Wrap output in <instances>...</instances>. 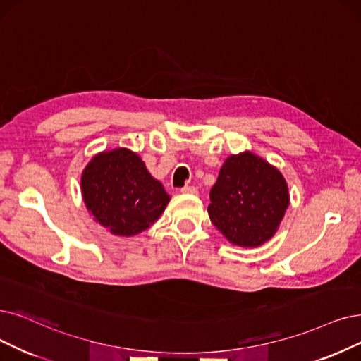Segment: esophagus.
<instances>
[{
    "label": "esophagus",
    "mask_w": 361,
    "mask_h": 361,
    "mask_svg": "<svg viewBox=\"0 0 361 361\" xmlns=\"http://www.w3.org/2000/svg\"><path fill=\"white\" fill-rule=\"evenodd\" d=\"M180 192H183V194H197L198 191H197V188L195 186H190V185H185L183 188H180Z\"/></svg>",
    "instance_id": "obj_1"
}]
</instances>
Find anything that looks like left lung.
Listing matches in <instances>:
<instances>
[{
	"instance_id": "left-lung-1",
	"label": "left lung",
	"mask_w": 361,
	"mask_h": 361,
	"mask_svg": "<svg viewBox=\"0 0 361 361\" xmlns=\"http://www.w3.org/2000/svg\"><path fill=\"white\" fill-rule=\"evenodd\" d=\"M289 200L280 170L246 151L225 160L207 212L229 243L257 247L277 233Z\"/></svg>"
}]
</instances>
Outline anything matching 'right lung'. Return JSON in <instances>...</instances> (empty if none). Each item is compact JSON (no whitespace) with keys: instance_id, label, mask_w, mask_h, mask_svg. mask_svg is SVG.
<instances>
[{"instance_id":"obj_1","label":"right lung","mask_w":361,"mask_h":361,"mask_svg":"<svg viewBox=\"0 0 361 361\" xmlns=\"http://www.w3.org/2000/svg\"><path fill=\"white\" fill-rule=\"evenodd\" d=\"M81 191L94 221L120 237L149 228L170 201L161 182L127 148L94 155L82 171Z\"/></svg>"}]
</instances>
